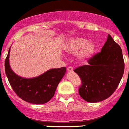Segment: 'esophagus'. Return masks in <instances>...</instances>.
<instances>
[{"label": "esophagus", "mask_w": 129, "mask_h": 129, "mask_svg": "<svg viewBox=\"0 0 129 129\" xmlns=\"http://www.w3.org/2000/svg\"><path fill=\"white\" fill-rule=\"evenodd\" d=\"M73 68L72 67H68V68H67V71H68V72H73Z\"/></svg>", "instance_id": "esophagus-1"}]
</instances>
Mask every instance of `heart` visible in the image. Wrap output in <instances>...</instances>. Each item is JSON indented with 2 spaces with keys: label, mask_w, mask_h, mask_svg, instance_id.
Masks as SVG:
<instances>
[{
  "label": "heart",
  "mask_w": 129,
  "mask_h": 129,
  "mask_svg": "<svg viewBox=\"0 0 129 129\" xmlns=\"http://www.w3.org/2000/svg\"><path fill=\"white\" fill-rule=\"evenodd\" d=\"M87 41V40L83 38H74L67 42L65 49L70 54H76L81 49L78 55L79 57L81 59H86L94 54L96 49L95 43Z\"/></svg>",
  "instance_id": "b5f03b06"
}]
</instances>
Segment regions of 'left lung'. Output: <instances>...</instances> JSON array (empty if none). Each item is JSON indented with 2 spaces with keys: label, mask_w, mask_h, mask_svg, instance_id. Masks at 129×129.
<instances>
[{
  "label": "left lung",
  "mask_w": 129,
  "mask_h": 129,
  "mask_svg": "<svg viewBox=\"0 0 129 129\" xmlns=\"http://www.w3.org/2000/svg\"><path fill=\"white\" fill-rule=\"evenodd\" d=\"M87 62V65L74 70L81 80L79 95L87 102L103 101L117 89L124 74L122 50L109 35L101 52L90 57Z\"/></svg>",
  "instance_id": "obj_1"
}]
</instances>
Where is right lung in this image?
I'll list each match as a JSON object with an SVG mask.
<instances>
[{
    "label": "right lung",
    "mask_w": 129,
    "mask_h": 129,
    "mask_svg": "<svg viewBox=\"0 0 129 129\" xmlns=\"http://www.w3.org/2000/svg\"><path fill=\"white\" fill-rule=\"evenodd\" d=\"M8 51L5 66L10 86L15 93L25 101L33 104H44L54 97L57 85L66 72V67L52 69L38 77L26 79L16 75L9 65Z\"/></svg>",
    "instance_id": "right-lung-1"
}]
</instances>
